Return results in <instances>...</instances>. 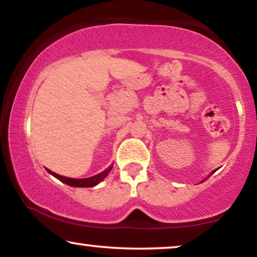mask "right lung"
<instances>
[{"label": "right lung", "mask_w": 257, "mask_h": 257, "mask_svg": "<svg viewBox=\"0 0 257 257\" xmlns=\"http://www.w3.org/2000/svg\"><path fill=\"white\" fill-rule=\"evenodd\" d=\"M112 170V167H108L107 170H105L104 172H101V173L94 175V177H91V178H86V179H72V178H66V177H63V175H59L57 173H55V172H51L49 171L48 172L50 174L54 175L57 179H59L62 182H64V184L69 185V186H72V187H93V186H96L97 184H99V182L103 180V179L106 177L108 174V172Z\"/></svg>", "instance_id": "right-lung-1"}]
</instances>
